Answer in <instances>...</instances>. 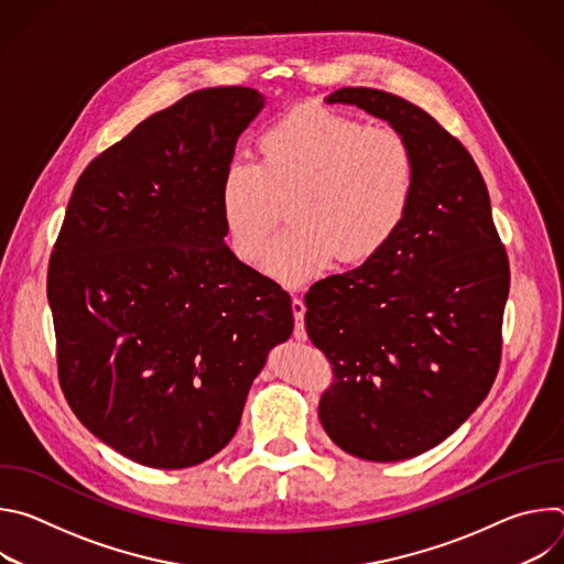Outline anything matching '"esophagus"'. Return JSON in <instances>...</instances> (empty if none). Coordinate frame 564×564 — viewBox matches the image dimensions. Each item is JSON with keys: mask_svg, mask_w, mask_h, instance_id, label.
<instances>
[{"mask_svg": "<svg viewBox=\"0 0 564 564\" xmlns=\"http://www.w3.org/2000/svg\"><path fill=\"white\" fill-rule=\"evenodd\" d=\"M292 312H294V339L296 341H307V330H305V303L301 299H292Z\"/></svg>", "mask_w": 564, "mask_h": 564, "instance_id": "34e87169", "label": "esophagus"}]
</instances>
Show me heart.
Returning a JSON list of instances; mask_svg holds the SVG:
<instances>
[{
  "label": "heart",
  "instance_id": "1",
  "mask_svg": "<svg viewBox=\"0 0 564 564\" xmlns=\"http://www.w3.org/2000/svg\"><path fill=\"white\" fill-rule=\"evenodd\" d=\"M417 155L390 127L321 107H299L259 138V163L234 158L220 178V216L240 261L259 265L290 198L292 223L270 246L265 270L301 288L333 259L357 265L404 225L417 192Z\"/></svg>",
  "mask_w": 564,
  "mask_h": 564
}]
</instances>
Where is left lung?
I'll return each instance as SVG.
<instances>
[{
  "label": "left lung",
  "instance_id": "obj_1",
  "mask_svg": "<svg viewBox=\"0 0 564 564\" xmlns=\"http://www.w3.org/2000/svg\"><path fill=\"white\" fill-rule=\"evenodd\" d=\"M324 102L388 122L417 155L415 200L390 243L305 294L307 335L337 377L318 404L328 437L361 459H409L453 435L489 394L509 259L485 178L426 111L361 87Z\"/></svg>",
  "mask_w": 564,
  "mask_h": 564
}]
</instances>
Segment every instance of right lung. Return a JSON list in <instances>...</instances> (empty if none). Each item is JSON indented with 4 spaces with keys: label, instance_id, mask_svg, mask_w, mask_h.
I'll list each match as a JSON object with an SVG mask.
<instances>
[{
    "label": "right lung",
    "instance_id": "obj_1",
    "mask_svg": "<svg viewBox=\"0 0 564 564\" xmlns=\"http://www.w3.org/2000/svg\"><path fill=\"white\" fill-rule=\"evenodd\" d=\"M263 107L257 89L220 87L142 120L79 176L51 254L68 406L151 468L225 448L294 328L290 294L227 248L218 200L236 140Z\"/></svg>",
    "mask_w": 564,
    "mask_h": 564
}]
</instances>
